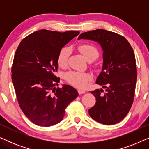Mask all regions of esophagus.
Here are the masks:
<instances>
[{
    "instance_id": "34e87169",
    "label": "esophagus",
    "mask_w": 149,
    "mask_h": 149,
    "mask_svg": "<svg viewBox=\"0 0 149 149\" xmlns=\"http://www.w3.org/2000/svg\"><path fill=\"white\" fill-rule=\"evenodd\" d=\"M78 93H79V94H83V93H85V91L83 90V89H78Z\"/></svg>"
}]
</instances>
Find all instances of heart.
Listing matches in <instances>:
<instances>
[{
    "label": "heart",
    "instance_id": "b5f03b06",
    "mask_svg": "<svg viewBox=\"0 0 149 149\" xmlns=\"http://www.w3.org/2000/svg\"><path fill=\"white\" fill-rule=\"evenodd\" d=\"M78 49L87 61L93 62L98 58V50L93 45L82 43L79 45ZM70 54V49L68 47H63L60 51L58 56V64L59 66L62 68H64L67 66ZM91 79L90 74L86 72L71 71L66 74V79L68 83L75 87H80V88L86 87Z\"/></svg>",
    "mask_w": 149,
    "mask_h": 149
}]
</instances>
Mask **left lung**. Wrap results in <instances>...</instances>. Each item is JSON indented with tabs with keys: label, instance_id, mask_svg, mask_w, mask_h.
Returning a JSON list of instances; mask_svg holds the SVG:
<instances>
[{
	"label": "left lung",
	"instance_id": "obj_1",
	"mask_svg": "<svg viewBox=\"0 0 149 149\" xmlns=\"http://www.w3.org/2000/svg\"><path fill=\"white\" fill-rule=\"evenodd\" d=\"M80 39L97 42L103 52L102 68L95 83L106 88V93L102 89L91 91L96 102L89 109V115L104 125L119 123L134 101L137 70L133 49L123 36L104 29L83 32Z\"/></svg>",
	"mask_w": 149,
	"mask_h": 149
}]
</instances>
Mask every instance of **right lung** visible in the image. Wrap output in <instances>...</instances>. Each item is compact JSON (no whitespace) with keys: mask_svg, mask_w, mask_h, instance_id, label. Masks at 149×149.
<instances>
[{"mask_svg":"<svg viewBox=\"0 0 149 149\" xmlns=\"http://www.w3.org/2000/svg\"><path fill=\"white\" fill-rule=\"evenodd\" d=\"M78 31L34 32L24 38L16 50L12 66V81L18 103L28 119L49 127L60 123L65 109L79 95L74 87L63 85L56 89L60 51Z\"/></svg>","mask_w":149,"mask_h":149,"instance_id":"add662e5","label":"right lung"}]
</instances>
